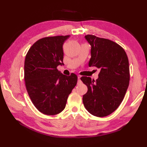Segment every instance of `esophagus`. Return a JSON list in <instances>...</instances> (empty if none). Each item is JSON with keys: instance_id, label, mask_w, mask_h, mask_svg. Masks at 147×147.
<instances>
[{"instance_id": "1", "label": "esophagus", "mask_w": 147, "mask_h": 147, "mask_svg": "<svg viewBox=\"0 0 147 147\" xmlns=\"http://www.w3.org/2000/svg\"><path fill=\"white\" fill-rule=\"evenodd\" d=\"M80 78H81V76H78V84H80L81 83H82V81H81V80H80Z\"/></svg>"}]
</instances>
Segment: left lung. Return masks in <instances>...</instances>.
I'll use <instances>...</instances> for the list:
<instances>
[{
	"label": "left lung",
	"instance_id": "obj_1",
	"mask_svg": "<svg viewBox=\"0 0 147 147\" xmlns=\"http://www.w3.org/2000/svg\"><path fill=\"white\" fill-rule=\"evenodd\" d=\"M85 38L92 47L89 67L100 71L96 81L81 78L88 87L83 102L91 114L105 117L116 110L125 96L130 78L128 58L123 48L113 41L92 35Z\"/></svg>",
	"mask_w": 147,
	"mask_h": 147
}]
</instances>
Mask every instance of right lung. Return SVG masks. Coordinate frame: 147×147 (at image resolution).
<instances>
[{
    "label": "right lung",
    "instance_id": "add662e5",
    "mask_svg": "<svg viewBox=\"0 0 147 147\" xmlns=\"http://www.w3.org/2000/svg\"><path fill=\"white\" fill-rule=\"evenodd\" d=\"M70 35L45 37L31 47L24 61V81L30 98L42 113L55 115L64 110L78 77L58 71L63 65L62 46Z\"/></svg>",
    "mask_w": 147,
    "mask_h": 147
}]
</instances>
